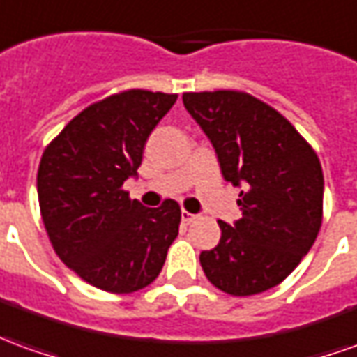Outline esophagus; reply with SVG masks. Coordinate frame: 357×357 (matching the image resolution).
<instances>
[{
    "label": "esophagus",
    "instance_id": "1",
    "mask_svg": "<svg viewBox=\"0 0 357 357\" xmlns=\"http://www.w3.org/2000/svg\"><path fill=\"white\" fill-rule=\"evenodd\" d=\"M195 218L197 216L193 213H189V211H181V220L185 222V224H191Z\"/></svg>",
    "mask_w": 357,
    "mask_h": 357
}]
</instances>
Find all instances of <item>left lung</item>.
Listing matches in <instances>:
<instances>
[{
	"label": "left lung",
	"instance_id": "left-lung-1",
	"mask_svg": "<svg viewBox=\"0 0 357 357\" xmlns=\"http://www.w3.org/2000/svg\"><path fill=\"white\" fill-rule=\"evenodd\" d=\"M183 106L211 139L222 176L241 185V218L218 222L220 241L199 261L230 296L271 290L300 265L323 222V168L280 112L241 91L185 92Z\"/></svg>",
	"mask_w": 357,
	"mask_h": 357
}]
</instances>
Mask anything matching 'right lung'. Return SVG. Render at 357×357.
Returning a JSON list of instances; mask_svg holds the SVG:
<instances>
[{"label":"right lung","instance_id":"1","mask_svg":"<svg viewBox=\"0 0 357 357\" xmlns=\"http://www.w3.org/2000/svg\"><path fill=\"white\" fill-rule=\"evenodd\" d=\"M178 94L131 91L84 108L44 149L38 203L52 248L84 282L131 294L154 282L178 238L181 208L131 201L123 181L135 176L144 143Z\"/></svg>","mask_w":357,"mask_h":357}]
</instances>
